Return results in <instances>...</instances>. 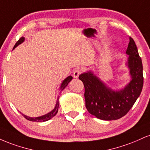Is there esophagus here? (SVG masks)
I'll return each mask as SVG.
<instances>
[{"label": "esophagus", "mask_w": 150, "mask_h": 150, "mask_svg": "<svg viewBox=\"0 0 150 150\" xmlns=\"http://www.w3.org/2000/svg\"><path fill=\"white\" fill-rule=\"evenodd\" d=\"M82 73V70L81 68H76V69L74 70L73 71V77L75 78H77L79 77V75Z\"/></svg>", "instance_id": "34e87169"}]
</instances>
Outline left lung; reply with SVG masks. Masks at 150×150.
Returning a JSON list of instances; mask_svg holds the SVG:
<instances>
[{
  "instance_id": "1",
  "label": "left lung",
  "mask_w": 150,
  "mask_h": 150,
  "mask_svg": "<svg viewBox=\"0 0 150 150\" xmlns=\"http://www.w3.org/2000/svg\"><path fill=\"white\" fill-rule=\"evenodd\" d=\"M126 53L131 81L123 89L113 91L89 71L79 76L85 87V106L89 113L104 120H117L130 111L140 95L143 87L142 59L137 46L130 37Z\"/></svg>"
}]
</instances>
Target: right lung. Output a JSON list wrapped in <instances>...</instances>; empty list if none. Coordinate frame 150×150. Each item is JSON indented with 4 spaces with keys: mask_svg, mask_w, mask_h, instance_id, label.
I'll use <instances>...</instances> for the list:
<instances>
[{
    "mask_svg": "<svg viewBox=\"0 0 150 150\" xmlns=\"http://www.w3.org/2000/svg\"><path fill=\"white\" fill-rule=\"evenodd\" d=\"M25 41V37H22L20 38V39L17 42L16 44H15V45L14 46V47H13V49H15V47H17L19 44H22V42ZM72 79H73V77L72 76H68L67 78H65L64 80L63 81V82L61 83V91H63V89H64L65 87H67V85H68V83L70 82V81L72 80ZM58 106H59V101H58V99H57V101H56V106H55V108H53L52 111H51V112L46 113V114L44 115V116H39V117H36V118H32V117H29V116H25V115L22 114V115L26 119H27L28 120H30V121H35V122H44V121H47V120H49L51 119V118H52L53 116H56V113H58Z\"/></svg>",
    "mask_w": 150,
    "mask_h": 150,
    "instance_id": "1",
    "label": "right lung"
}]
</instances>
